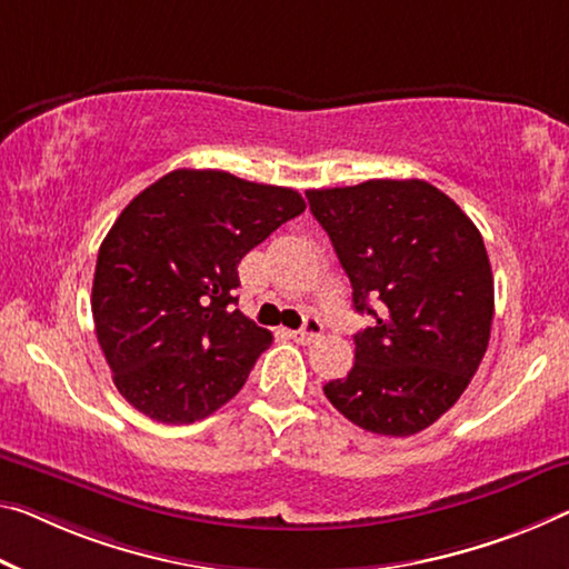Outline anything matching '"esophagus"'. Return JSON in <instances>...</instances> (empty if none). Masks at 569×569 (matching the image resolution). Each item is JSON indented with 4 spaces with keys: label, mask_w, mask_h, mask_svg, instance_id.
I'll use <instances>...</instances> for the list:
<instances>
[{
    "label": "esophagus",
    "mask_w": 569,
    "mask_h": 569,
    "mask_svg": "<svg viewBox=\"0 0 569 569\" xmlns=\"http://www.w3.org/2000/svg\"><path fill=\"white\" fill-rule=\"evenodd\" d=\"M320 336H322V322L315 318V315H308V318H305V326L292 333L297 343H302V346L312 343V340H318Z\"/></svg>",
    "instance_id": "obj_1"
}]
</instances>
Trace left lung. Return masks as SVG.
<instances>
[{
	"instance_id": "obj_1",
	"label": "left lung",
	"mask_w": 569,
	"mask_h": 569,
	"mask_svg": "<svg viewBox=\"0 0 569 569\" xmlns=\"http://www.w3.org/2000/svg\"><path fill=\"white\" fill-rule=\"evenodd\" d=\"M369 328L356 363L322 391L366 432L409 437L456 405L478 371L493 320L483 236L425 180L308 190Z\"/></svg>"
}]
</instances>
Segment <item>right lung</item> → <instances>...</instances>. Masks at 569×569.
Wrapping results in <instances>:
<instances>
[{
  "label": "right lung",
  "mask_w": 569,
  "mask_h": 569,
  "mask_svg": "<svg viewBox=\"0 0 569 569\" xmlns=\"http://www.w3.org/2000/svg\"><path fill=\"white\" fill-rule=\"evenodd\" d=\"M302 211L292 188L182 168L119 213L96 259L91 310L129 405L190 425L239 395L272 343L233 308L239 261Z\"/></svg>",
  "instance_id": "1"
}]
</instances>
